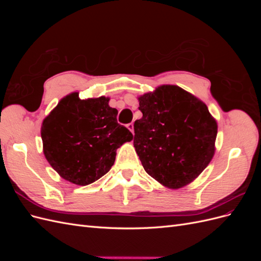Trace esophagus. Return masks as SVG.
Returning <instances> with one entry per match:
<instances>
[{
  "instance_id": "1",
  "label": "esophagus",
  "mask_w": 261,
  "mask_h": 261,
  "mask_svg": "<svg viewBox=\"0 0 261 261\" xmlns=\"http://www.w3.org/2000/svg\"><path fill=\"white\" fill-rule=\"evenodd\" d=\"M127 128L134 134V124L133 123H129V124H127Z\"/></svg>"
}]
</instances>
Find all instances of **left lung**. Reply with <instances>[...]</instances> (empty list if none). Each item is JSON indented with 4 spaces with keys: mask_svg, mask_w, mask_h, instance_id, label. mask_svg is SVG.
<instances>
[{
    "mask_svg": "<svg viewBox=\"0 0 261 261\" xmlns=\"http://www.w3.org/2000/svg\"><path fill=\"white\" fill-rule=\"evenodd\" d=\"M140 120L134 124V147L148 174L177 189L198 177L215 154L217 121L207 106L174 85L138 98Z\"/></svg>",
    "mask_w": 261,
    "mask_h": 261,
    "instance_id": "obj_1",
    "label": "left lung"
}]
</instances>
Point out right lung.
I'll return each mask as SVG.
<instances>
[{
	"label": "right lung",
	"instance_id": "add662e5",
	"mask_svg": "<svg viewBox=\"0 0 261 261\" xmlns=\"http://www.w3.org/2000/svg\"><path fill=\"white\" fill-rule=\"evenodd\" d=\"M109 101L106 97L81 100L78 92L69 93L42 122L45 159L70 183L85 186L107 174L116 149L133 139L117 123V110Z\"/></svg>",
	"mask_w": 261,
	"mask_h": 261
}]
</instances>
